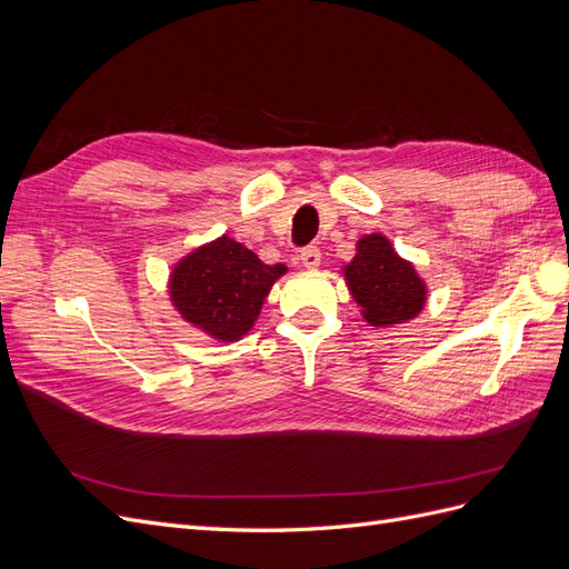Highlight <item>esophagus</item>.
<instances>
[{
  "label": "esophagus",
  "mask_w": 569,
  "mask_h": 569,
  "mask_svg": "<svg viewBox=\"0 0 569 569\" xmlns=\"http://www.w3.org/2000/svg\"><path fill=\"white\" fill-rule=\"evenodd\" d=\"M301 263L306 270H316L320 266V249L318 247H306L301 251Z\"/></svg>",
  "instance_id": "34e87169"
}]
</instances>
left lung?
<instances>
[{
	"label": "left lung",
	"mask_w": 569,
	"mask_h": 569,
	"mask_svg": "<svg viewBox=\"0 0 569 569\" xmlns=\"http://www.w3.org/2000/svg\"><path fill=\"white\" fill-rule=\"evenodd\" d=\"M341 274L360 306V316L375 330L418 318L427 303V284L420 272L396 253L380 232L358 239L356 256L341 266Z\"/></svg>",
	"instance_id": "1"
}]
</instances>
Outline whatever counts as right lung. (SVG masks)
<instances>
[{
  "label": "right lung",
  "instance_id": "obj_1",
  "mask_svg": "<svg viewBox=\"0 0 569 569\" xmlns=\"http://www.w3.org/2000/svg\"><path fill=\"white\" fill-rule=\"evenodd\" d=\"M287 272L220 234L184 253L168 274V297L184 322L216 341L242 339L261 316L272 284Z\"/></svg>",
  "mask_w": 569,
  "mask_h": 569
}]
</instances>
